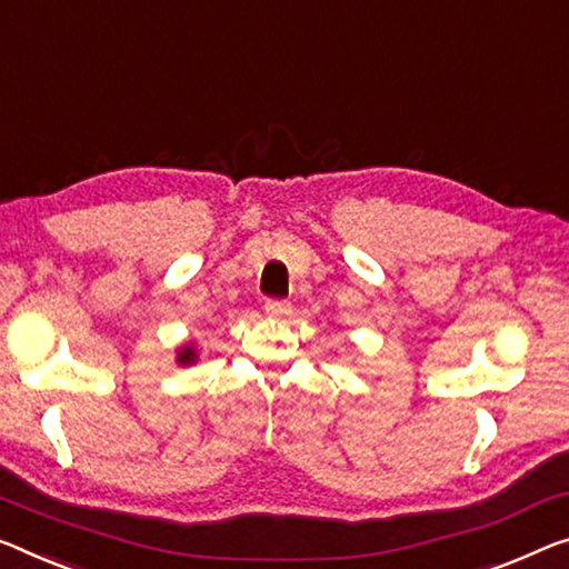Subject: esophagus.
I'll use <instances>...</instances> for the list:
<instances>
[{"label": "esophagus", "mask_w": 569, "mask_h": 569, "mask_svg": "<svg viewBox=\"0 0 569 569\" xmlns=\"http://www.w3.org/2000/svg\"><path fill=\"white\" fill-rule=\"evenodd\" d=\"M266 313L273 319H283L291 313V303L281 301V299H270V301H266Z\"/></svg>", "instance_id": "34e87169"}]
</instances>
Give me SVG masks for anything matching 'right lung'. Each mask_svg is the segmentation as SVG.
Here are the masks:
<instances>
[{
    "instance_id": "1",
    "label": "right lung",
    "mask_w": 569,
    "mask_h": 569,
    "mask_svg": "<svg viewBox=\"0 0 569 569\" xmlns=\"http://www.w3.org/2000/svg\"><path fill=\"white\" fill-rule=\"evenodd\" d=\"M199 360V350H197V345L193 342H183L181 347H178L176 350V362L181 368H186V366H193V362Z\"/></svg>"
}]
</instances>
